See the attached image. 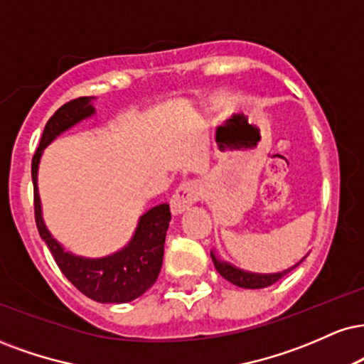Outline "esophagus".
Masks as SVG:
<instances>
[{"instance_id": "1", "label": "esophagus", "mask_w": 364, "mask_h": 364, "mask_svg": "<svg viewBox=\"0 0 364 364\" xmlns=\"http://www.w3.org/2000/svg\"><path fill=\"white\" fill-rule=\"evenodd\" d=\"M200 198V186L193 181H183L171 196V212L174 215L186 212Z\"/></svg>"}]
</instances>
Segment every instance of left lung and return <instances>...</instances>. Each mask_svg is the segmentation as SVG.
Returning a JSON list of instances; mask_svg holds the SVG:
<instances>
[{"label": "left lung", "instance_id": "8db88e82", "mask_svg": "<svg viewBox=\"0 0 364 364\" xmlns=\"http://www.w3.org/2000/svg\"><path fill=\"white\" fill-rule=\"evenodd\" d=\"M212 261L213 264H215V269L220 273V277H224L227 282L237 284L240 288H266V287H271V284H274L277 282H279L284 274H288L293 268H296V266L300 264H295L293 268L283 271V273H274V274H256V273H247V271H242V269H237L234 268V266L229 264V262H222L218 261L215 257V254L212 252Z\"/></svg>", "mask_w": 364, "mask_h": 364}]
</instances>
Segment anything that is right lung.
<instances>
[{"label": "right lung", "instance_id": "add662e5", "mask_svg": "<svg viewBox=\"0 0 364 364\" xmlns=\"http://www.w3.org/2000/svg\"><path fill=\"white\" fill-rule=\"evenodd\" d=\"M93 113L95 108L91 107V98L82 96L63 105L46 124L41 144L32 157L35 224L59 269L82 295L102 304H125L139 299L159 277L164 256L166 230L171 220L169 205H157L144 213L132 240L122 251L102 259H85L65 252L63 246L52 237L43 224L41 198H38L37 169L42 151L57 135Z\"/></svg>", "mask_w": 364, "mask_h": 364}]
</instances>
